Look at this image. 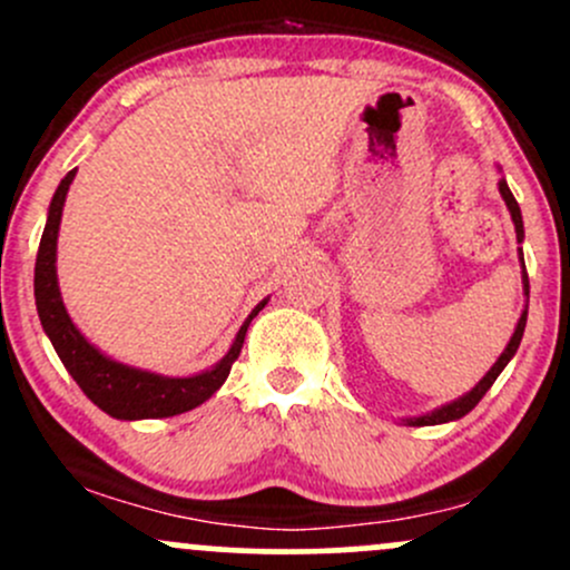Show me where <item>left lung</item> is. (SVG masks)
I'll return each instance as SVG.
<instances>
[{
	"mask_svg": "<svg viewBox=\"0 0 570 570\" xmlns=\"http://www.w3.org/2000/svg\"><path fill=\"white\" fill-rule=\"evenodd\" d=\"M500 194H502V199H505V205H508V209H511V218H513V226H517V239L519 243H522L524 239V224H522V209H519V202L513 199V194H511V188H508V183L505 179H500ZM519 256H522V248H519ZM522 281H524V295L530 297V281H527V269H524V259H522ZM524 325H527V311L522 316H519V325H517V331H513V335H511V341H508V346H505V352H502L500 357H497V363L491 365V371L487 376H483L481 382H478L475 387H472L470 393L466 395H461V399H456V401H451V404H445V406H440V410H434V412H429V415H421V417H410V421H406V426H436V423H448V421H459V417H464L466 412L470 410H475V404L478 401L483 399V395H487V391L491 385H494V380L497 376L502 374V368H505L508 365V361H511L513 355H517V350H519V344H522V335H524Z\"/></svg>",
	"mask_w": 570,
	"mask_h": 570,
	"instance_id": "left-lung-1",
	"label": "left lung"
}]
</instances>
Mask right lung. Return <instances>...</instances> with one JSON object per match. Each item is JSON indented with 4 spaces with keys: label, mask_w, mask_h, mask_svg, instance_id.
<instances>
[{
    "label": "right lung",
    "mask_w": 570,
    "mask_h": 570,
    "mask_svg": "<svg viewBox=\"0 0 570 570\" xmlns=\"http://www.w3.org/2000/svg\"><path fill=\"white\" fill-rule=\"evenodd\" d=\"M73 177L76 169L65 175L57 194H53L51 207H48L43 237H40L38 262H35V305H38L40 325H43L46 335L51 338L59 361H62L65 368L70 371L76 385L87 393V399L92 401V404H98L106 415L117 417V421L171 417L179 415V412H188L194 410V406L205 404L209 395L226 382L232 363L237 361L239 350H243V341L245 333H248L250 320L265 308L267 301L250 311V316L243 322L235 344L226 352L224 361L215 363L213 368L202 371V374L196 376H160L153 374V371L130 368V365H122L111 361V357L100 355V352L79 333V327L70 322L57 284L59 220H62L65 196H68Z\"/></svg>",
    "instance_id": "right-lung-1"
}]
</instances>
